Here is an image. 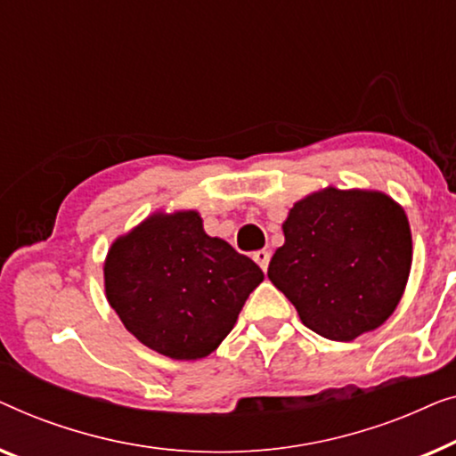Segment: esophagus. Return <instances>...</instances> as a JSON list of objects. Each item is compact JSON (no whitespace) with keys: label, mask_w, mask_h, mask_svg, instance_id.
I'll return each instance as SVG.
<instances>
[{"label":"esophagus","mask_w":456,"mask_h":456,"mask_svg":"<svg viewBox=\"0 0 456 456\" xmlns=\"http://www.w3.org/2000/svg\"><path fill=\"white\" fill-rule=\"evenodd\" d=\"M254 260L262 271H266L268 262H271V252H266V249H258V252H254Z\"/></svg>","instance_id":"1"}]
</instances>
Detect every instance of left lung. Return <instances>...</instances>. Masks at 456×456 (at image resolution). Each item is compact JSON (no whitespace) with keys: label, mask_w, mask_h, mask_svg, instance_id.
<instances>
[{"label":"left lung","mask_w":456,"mask_h":456,"mask_svg":"<svg viewBox=\"0 0 456 456\" xmlns=\"http://www.w3.org/2000/svg\"><path fill=\"white\" fill-rule=\"evenodd\" d=\"M268 279L301 322L330 341H354L395 312L411 271V231L380 191L329 188L299 200Z\"/></svg>","instance_id":"1"}]
</instances>
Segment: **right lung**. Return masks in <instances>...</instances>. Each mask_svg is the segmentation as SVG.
<instances>
[{"label":"right lung","instance_id":"obj_1","mask_svg":"<svg viewBox=\"0 0 456 456\" xmlns=\"http://www.w3.org/2000/svg\"><path fill=\"white\" fill-rule=\"evenodd\" d=\"M265 274L227 241L208 237L194 210L155 215L107 254V299L127 330L173 359L219 347Z\"/></svg>","mask_w":456,"mask_h":456}]
</instances>
